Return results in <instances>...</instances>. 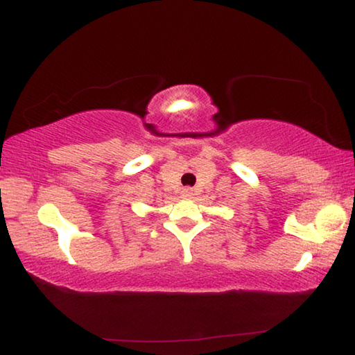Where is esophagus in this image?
Here are the masks:
<instances>
[{"mask_svg": "<svg viewBox=\"0 0 355 355\" xmlns=\"http://www.w3.org/2000/svg\"><path fill=\"white\" fill-rule=\"evenodd\" d=\"M182 194H183V198H193L194 191L191 189V188H184V189L182 191Z\"/></svg>", "mask_w": 355, "mask_h": 355, "instance_id": "34e87169", "label": "esophagus"}]
</instances>
